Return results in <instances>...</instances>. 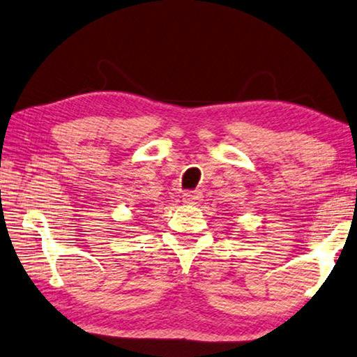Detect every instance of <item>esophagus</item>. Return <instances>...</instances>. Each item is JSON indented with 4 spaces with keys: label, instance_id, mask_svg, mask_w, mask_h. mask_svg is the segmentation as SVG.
Here are the masks:
<instances>
[{
    "label": "esophagus",
    "instance_id": "1",
    "mask_svg": "<svg viewBox=\"0 0 357 357\" xmlns=\"http://www.w3.org/2000/svg\"><path fill=\"white\" fill-rule=\"evenodd\" d=\"M202 201V192L201 191H186L183 192V202L186 206H196Z\"/></svg>",
    "mask_w": 357,
    "mask_h": 357
}]
</instances>
